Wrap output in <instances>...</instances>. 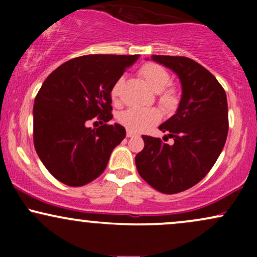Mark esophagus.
I'll return each instance as SVG.
<instances>
[{"instance_id": "obj_1", "label": "esophagus", "mask_w": 257, "mask_h": 257, "mask_svg": "<svg viewBox=\"0 0 257 257\" xmlns=\"http://www.w3.org/2000/svg\"><path fill=\"white\" fill-rule=\"evenodd\" d=\"M135 135H137L135 133H133L131 131H126V138H134Z\"/></svg>"}]
</instances>
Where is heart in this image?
<instances>
[{
	"label": "heart",
	"mask_w": 257,
	"mask_h": 257,
	"mask_svg": "<svg viewBox=\"0 0 257 257\" xmlns=\"http://www.w3.org/2000/svg\"><path fill=\"white\" fill-rule=\"evenodd\" d=\"M139 75L143 81L149 85V88L155 93H159L158 102L164 110L172 111L179 104V95L176 89L173 87H168L170 83V75L166 69L157 64H145L140 70ZM123 78H119L113 84L111 89V98L113 102H118L120 91H122ZM161 119V113L156 108H128L120 112L118 120L122 125H124L131 132H144Z\"/></svg>",
	"instance_id": "1"
}]
</instances>
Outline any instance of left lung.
<instances>
[{
  "mask_svg": "<svg viewBox=\"0 0 257 257\" xmlns=\"http://www.w3.org/2000/svg\"><path fill=\"white\" fill-rule=\"evenodd\" d=\"M151 59L178 75L182 95L176 113L159 125L174 139L173 145L143 135L145 146L135 157V164L141 178L155 190L179 193L210 172L225 146L226 93L214 75L192 59L170 55H152Z\"/></svg>",
  "mask_w": 257,
  "mask_h": 257,
  "instance_id": "obj_1",
  "label": "left lung"
}]
</instances>
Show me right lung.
<instances>
[{
	"label": "right lung",
	"mask_w": 257,
	"mask_h": 257,
	"mask_svg": "<svg viewBox=\"0 0 257 257\" xmlns=\"http://www.w3.org/2000/svg\"><path fill=\"white\" fill-rule=\"evenodd\" d=\"M139 55L91 54L66 61L38 90L34 145L48 172L67 186H83L102 174L111 152L125 138L112 119L111 89ZM103 123L88 128V120Z\"/></svg>",
	"instance_id": "obj_1"
}]
</instances>
